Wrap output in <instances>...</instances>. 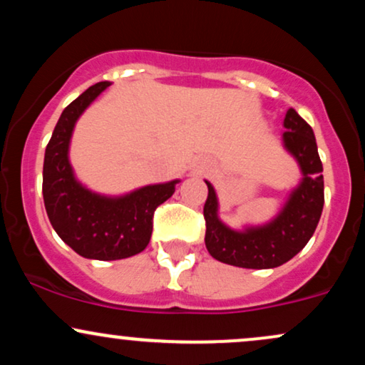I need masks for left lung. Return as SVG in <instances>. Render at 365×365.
<instances>
[{
	"instance_id": "obj_1",
	"label": "left lung",
	"mask_w": 365,
	"mask_h": 365,
	"mask_svg": "<svg viewBox=\"0 0 365 365\" xmlns=\"http://www.w3.org/2000/svg\"><path fill=\"white\" fill-rule=\"evenodd\" d=\"M284 148L299 161L304 178L279 216L261 228L233 232L217 220L216 192L209 182L204 204L206 247L220 262L249 269H269L290 261L311 240L324 206L322 163L312 127L293 108L284 116Z\"/></svg>"
}]
</instances>
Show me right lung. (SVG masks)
<instances>
[{"label":"right lung","instance_id":"add662e5","mask_svg":"<svg viewBox=\"0 0 365 365\" xmlns=\"http://www.w3.org/2000/svg\"><path fill=\"white\" fill-rule=\"evenodd\" d=\"M108 86L110 82L94 83L63 110L46 145L43 168L44 206L54 232L78 255L98 261L142 252L153 233L154 211L173 195L178 182L148 185L110 199L92 194L75 180L68 163L73 125Z\"/></svg>","mask_w":365,"mask_h":365}]
</instances>
